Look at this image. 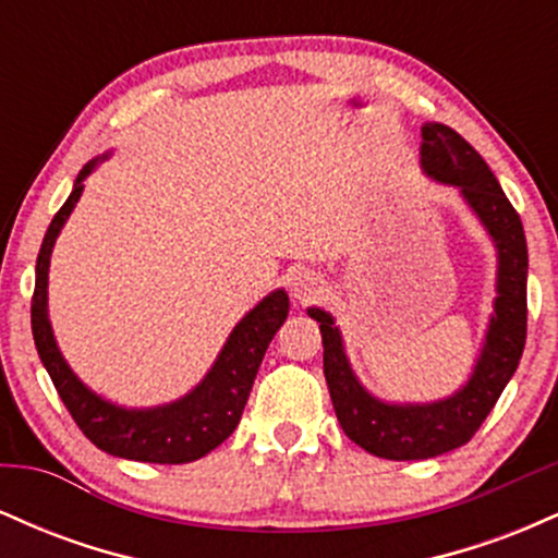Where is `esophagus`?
Listing matches in <instances>:
<instances>
[{"instance_id": "obj_1", "label": "esophagus", "mask_w": 558, "mask_h": 558, "mask_svg": "<svg viewBox=\"0 0 558 558\" xmlns=\"http://www.w3.org/2000/svg\"><path fill=\"white\" fill-rule=\"evenodd\" d=\"M288 286H291L293 299L299 301H312L323 293V278L315 270H296L288 278Z\"/></svg>"}]
</instances>
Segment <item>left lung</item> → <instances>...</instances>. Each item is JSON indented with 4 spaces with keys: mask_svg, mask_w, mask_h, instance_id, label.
Returning a JSON list of instances; mask_svg holds the SVG:
<instances>
[{
    "mask_svg": "<svg viewBox=\"0 0 558 558\" xmlns=\"http://www.w3.org/2000/svg\"><path fill=\"white\" fill-rule=\"evenodd\" d=\"M422 168L435 181L459 185L498 246V299L475 375L451 399L427 407H388L351 375L332 317L310 310L323 332V369L343 433L375 457L409 462L453 451L480 430L522 360L527 338V241L517 209L485 159L444 123L422 128Z\"/></svg>",
    "mask_w": 558,
    "mask_h": 558,
    "instance_id": "1",
    "label": "left lung"
}]
</instances>
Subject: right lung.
<instances>
[{
    "label": "right lung",
    "mask_w": 558,
    "mask_h": 558,
    "mask_svg": "<svg viewBox=\"0 0 558 558\" xmlns=\"http://www.w3.org/2000/svg\"><path fill=\"white\" fill-rule=\"evenodd\" d=\"M94 165L96 159L78 172L73 194L68 196L60 213L49 222L41 252H38L36 288L34 299H31V330H34L36 351L49 377H52L62 403L68 407L70 417L96 448L112 453V457L133 459V462H194V459H202L204 453L220 446L239 425L262 356L288 317V296L283 291H275L272 296L262 301L257 310L248 312L230 332L213 373L204 377L202 386L185 399L162 409H149V412H128V409L101 401L99 396H94L83 386L62 360L47 319L49 254H52L57 233L65 226L68 215L73 213L75 202H78L83 178L94 170Z\"/></svg>",
    "instance_id": "1"
}]
</instances>
